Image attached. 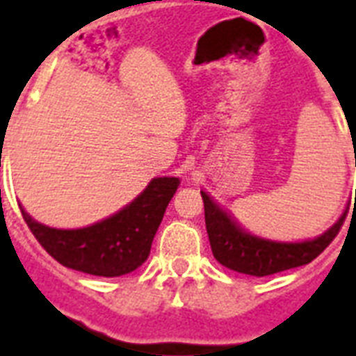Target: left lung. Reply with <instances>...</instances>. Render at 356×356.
Segmentation results:
<instances>
[{
    "label": "left lung",
    "mask_w": 356,
    "mask_h": 356,
    "mask_svg": "<svg viewBox=\"0 0 356 356\" xmlns=\"http://www.w3.org/2000/svg\"><path fill=\"white\" fill-rule=\"evenodd\" d=\"M205 203V223L214 259L229 270L264 277L279 271L309 264L323 253L337 238L346 216L338 220L327 233L305 242H273L243 231L225 209L218 205L207 192H201Z\"/></svg>",
    "instance_id": "obj_1"
}]
</instances>
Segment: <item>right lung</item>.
Here are the masks:
<instances>
[{"label": "right lung", "instance_id": "right-lung-1", "mask_svg": "<svg viewBox=\"0 0 356 356\" xmlns=\"http://www.w3.org/2000/svg\"><path fill=\"white\" fill-rule=\"evenodd\" d=\"M179 184L177 177L153 179L131 205L90 227L53 229L25 211L22 216L42 248L63 266L90 275L120 277L149 257L151 242Z\"/></svg>", "mask_w": 356, "mask_h": 356}]
</instances>
